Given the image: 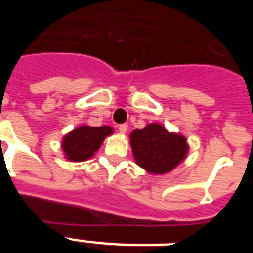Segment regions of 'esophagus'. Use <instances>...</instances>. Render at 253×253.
<instances>
[{
  "instance_id": "obj_1",
  "label": "esophagus",
  "mask_w": 253,
  "mask_h": 253,
  "mask_svg": "<svg viewBox=\"0 0 253 253\" xmlns=\"http://www.w3.org/2000/svg\"><path fill=\"white\" fill-rule=\"evenodd\" d=\"M118 129H119L120 133L125 134L126 131H128V124H120L119 126H118Z\"/></svg>"
}]
</instances>
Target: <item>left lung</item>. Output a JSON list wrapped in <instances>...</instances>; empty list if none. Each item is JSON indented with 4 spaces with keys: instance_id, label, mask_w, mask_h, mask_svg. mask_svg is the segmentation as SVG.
Wrapping results in <instances>:
<instances>
[{
    "instance_id": "1",
    "label": "left lung",
    "mask_w": 253,
    "mask_h": 253,
    "mask_svg": "<svg viewBox=\"0 0 253 253\" xmlns=\"http://www.w3.org/2000/svg\"><path fill=\"white\" fill-rule=\"evenodd\" d=\"M134 158L151 173H165L175 169L187 153L186 139L169 133L160 124H149L130 134Z\"/></svg>"
}]
</instances>
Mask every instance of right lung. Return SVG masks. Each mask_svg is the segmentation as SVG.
I'll return each mask as SVG.
<instances>
[{"instance_id": "1", "label": "right lung", "mask_w": 253, "mask_h": 253, "mask_svg": "<svg viewBox=\"0 0 253 253\" xmlns=\"http://www.w3.org/2000/svg\"><path fill=\"white\" fill-rule=\"evenodd\" d=\"M113 133L110 126H80L63 139V151L71 161H86L100 148L102 140Z\"/></svg>"}]
</instances>
